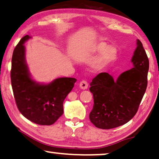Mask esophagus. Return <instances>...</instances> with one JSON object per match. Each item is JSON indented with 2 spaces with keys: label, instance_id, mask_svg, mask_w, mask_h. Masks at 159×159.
<instances>
[{
  "label": "esophagus",
  "instance_id": "obj_1",
  "mask_svg": "<svg viewBox=\"0 0 159 159\" xmlns=\"http://www.w3.org/2000/svg\"><path fill=\"white\" fill-rule=\"evenodd\" d=\"M79 86L81 89H86L88 88V82L85 81V80H84V81L80 82Z\"/></svg>",
  "mask_w": 159,
  "mask_h": 159
}]
</instances>
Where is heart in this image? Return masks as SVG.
<instances>
[{"instance_id":"1","label":"heart","mask_w":159,"mask_h":159,"mask_svg":"<svg viewBox=\"0 0 159 159\" xmlns=\"http://www.w3.org/2000/svg\"><path fill=\"white\" fill-rule=\"evenodd\" d=\"M105 46H106V44L105 43H101L95 47V50H102L105 48ZM116 57H117V50H116V48L113 46H107L102 52L98 58L94 62V68L97 70L102 69V67L113 62L116 59Z\"/></svg>"}]
</instances>
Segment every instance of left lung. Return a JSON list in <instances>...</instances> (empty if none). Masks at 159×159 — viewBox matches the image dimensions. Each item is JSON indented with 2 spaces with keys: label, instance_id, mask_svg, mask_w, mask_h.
Segmentation results:
<instances>
[{
  "label": "left lung",
  "instance_id": "left-lung-1",
  "mask_svg": "<svg viewBox=\"0 0 159 159\" xmlns=\"http://www.w3.org/2000/svg\"><path fill=\"white\" fill-rule=\"evenodd\" d=\"M137 45L132 59L133 68L116 81L107 73H100L90 84L94 105L89 119L97 128L110 129L124 125L138 111L148 85L149 60L139 40Z\"/></svg>",
  "mask_w": 159,
  "mask_h": 159
}]
</instances>
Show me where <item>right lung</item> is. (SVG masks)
I'll return each mask as SVG.
<instances>
[{"label": "right lung", "instance_id": "right-lung-1", "mask_svg": "<svg viewBox=\"0 0 159 159\" xmlns=\"http://www.w3.org/2000/svg\"><path fill=\"white\" fill-rule=\"evenodd\" d=\"M28 35L20 40L11 59V81L17 108L27 119L39 125H52L62 115L63 102L77 80L59 78L48 84H40L30 77L25 62L23 44Z\"/></svg>", "mask_w": 159, "mask_h": 159}]
</instances>
